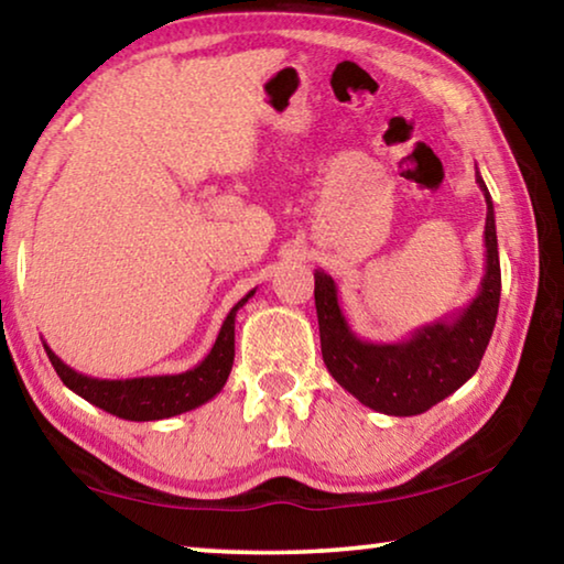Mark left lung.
I'll use <instances>...</instances> for the list:
<instances>
[{
  "label": "left lung",
  "mask_w": 564,
  "mask_h": 564,
  "mask_svg": "<svg viewBox=\"0 0 564 564\" xmlns=\"http://www.w3.org/2000/svg\"><path fill=\"white\" fill-rule=\"evenodd\" d=\"M485 216V273L475 299L445 318L415 328L395 343H370L356 336L338 303V285L316 271V313L321 352L328 373L352 398L378 413L408 417L453 395L480 368L500 305V256L495 208L480 171H475Z\"/></svg>",
  "instance_id": "8db88e82"
}]
</instances>
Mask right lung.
<instances>
[{
    "mask_svg": "<svg viewBox=\"0 0 564 564\" xmlns=\"http://www.w3.org/2000/svg\"><path fill=\"white\" fill-rule=\"evenodd\" d=\"M256 293L248 291L241 301H238L224 321L221 330H218L216 343L208 350V356L184 373L174 376H144V378H123V380H107V378H91L84 376L79 370L56 356V352L46 346L44 350L50 356L56 376L62 383L74 390L76 395L89 400L107 413L123 417V420H164L181 413H188L198 405L208 403V400L221 393L226 386L228 373L234 368V338H236V313L243 308L248 299Z\"/></svg>",
    "mask_w": 564,
    "mask_h": 564,
    "instance_id": "obj_1",
    "label": "right lung"
}]
</instances>
